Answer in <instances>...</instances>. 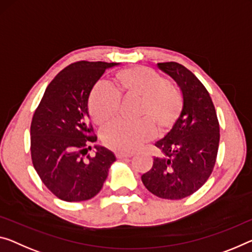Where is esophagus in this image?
<instances>
[{"mask_svg": "<svg viewBox=\"0 0 252 252\" xmlns=\"http://www.w3.org/2000/svg\"><path fill=\"white\" fill-rule=\"evenodd\" d=\"M131 156H133V154H131V153H123V152H118V153H116V157H117L118 158H131Z\"/></svg>", "mask_w": 252, "mask_h": 252, "instance_id": "1", "label": "esophagus"}]
</instances>
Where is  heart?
I'll return each mask as SVG.
<instances>
[{
  "label": "heart",
  "instance_id": "b5f03b06",
  "mask_svg": "<svg viewBox=\"0 0 252 252\" xmlns=\"http://www.w3.org/2000/svg\"><path fill=\"white\" fill-rule=\"evenodd\" d=\"M121 88L126 94H136L144 99L143 115H151L158 125L166 128L173 125L181 111L179 92L158 73L149 67H134L117 74ZM121 94L113 84L101 81L96 84L89 100L92 119L96 124H104L118 113ZM156 125L149 118L137 122L119 119L106 126L101 133L103 143L118 151L136 149L146 139L156 135Z\"/></svg>",
  "mask_w": 252,
  "mask_h": 252
}]
</instances>
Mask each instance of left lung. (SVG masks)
I'll return each mask as SVG.
<instances>
[{
  "label": "left lung",
  "mask_w": 252,
  "mask_h": 252,
  "mask_svg": "<svg viewBox=\"0 0 252 252\" xmlns=\"http://www.w3.org/2000/svg\"><path fill=\"white\" fill-rule=\"evenodd\" d=\"M158 67L178 84L183 109L171 130L156 143L161 157L154 158L142 181L160 198L181 199L198 190L211 176L220 125L211 95L195 74L176 62L158 63Z\"/></svg>",
  "instance_id": "obj_1"
}]
</instances>
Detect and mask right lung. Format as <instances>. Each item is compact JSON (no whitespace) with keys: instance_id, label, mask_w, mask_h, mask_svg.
<instances>
[{"instance_id":"1","label":"right lung","mask_w":252,"mask_h":252,"mask_svg":"<svg viewBox=\"0 0 252 252\" xmlns=\"http://www.w3.org/2000/svg\"><path fill=\"white\" fill-rule=\"evenodd\" d=\"M121 65L81 61L68 65L48 84L30 127L33 168L54 195L65 202L91 199L101 190L115 154L94 145L89 122V96L106 69Z\"/></svg>"}]
</instances>
